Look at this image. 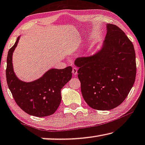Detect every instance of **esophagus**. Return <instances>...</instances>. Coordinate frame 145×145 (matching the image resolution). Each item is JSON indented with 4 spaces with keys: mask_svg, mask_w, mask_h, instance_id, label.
Listing matches in <instances>:
<instances>
[{
    "mask_svg": "<svg viewBox=\"0 0 145 145\" xmlns=\"http://www.w3.org/2000/svg\"><path fill=\"white\" fill-rule=\"evenodd\" d=\"M72 74H73V75H76L77 74H78V69L76 68V67H73L72 68Z\"/></svg>",
    "mask_w": 145,
    "mask_h": 145,
    "instance_id": "esophagus-1",
    "label": "esophagus"
}]
</instances>
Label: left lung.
<instances>
[{
	"label": "left lung",
	"instance_id": "left-lung-1",
	"mask_svg": "<svg viewBox=\"0 0 145 145\" xmlns=\"http://www.w3.org/2000/svg\"><path fill=\"white\" fill-rule=\"evenodd\" d=\"M78 77L86 103L95 110H110L122 103L136 75L135 52L121 28L106 24L105 39L94 54L76 59Z\"/></svg>",
	"mask_w": 145,
	"mask_h": 145
}]
</instances>
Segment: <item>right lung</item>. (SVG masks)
Wrapping results in <instances>:
<instances>
[{
  "label": "right lung",
  "instance_id": "add662e5",
  "mask_svg": "<svg viewBox=\"0 0 145 145\" xmlns=\"http://www.w3.org/2000/svg\"><path fill=\"white\" fill-rule=\"evenodd\" d=\"M20 37L21 35L8 53L6 74L8 88L15 102L24 112L39 117L49 116L61 103V90L72 78V67L52 68L34 81H22L15 74L12 62Z\"/></svg>",
  "mask_w": 145,
  "mask_h": 145
}]
</instances>
